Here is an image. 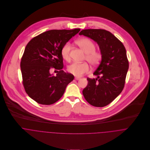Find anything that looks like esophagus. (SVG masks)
Returning <instances> with one entry per match:
<instances>
[{
	"mask_svg": "<svg viewBox=\"0 0 150 150\" xmlns=\"http://www.w3.org/2000/svg\"><path fill=\"white\" fill-rule=\"evenodd\" d=\"M74 79H75V80H79L80 79V78L79 77H75Z\"/></svg>",
	"mask_w": 150,
	"mask_h": 150,
	"instance_id": "obj_1",
	"label": "esophagus"
}]
</instances>
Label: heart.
<instances>
[{
	"label": "heart",
	"instance_id": "1",
	"mask_svg": "<svg viewBox=\"0 0 150 150\" xmlns=\"http://www.w3.org/2000/svg\"><path fill=\"white\" fill-rule=\"evenodd\" d=\"M76 43L84 50L86 53L85 59L89 64L96 66L100 64L102 59V53L96 50V45L91 39L88 38H81L77 40ZM71 44L69 42L64 43L61 50V54L62 58L66 61H69L70 52ZM89 70V66L86 62L77 63L74 62L69 65L67 67V71L77 77L81 76L84 73H87Z\"/></svg>",
	"mask_w": 150,
	"mask_h": 150
}]
</instances>
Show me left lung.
I'll use <instances>...</instances> for the list:
<instances>
[{
    "label": "left lung",
    "mask_w": 150,
    "mask_h": 150,
    "mask_svg": "<svg viewBox=\"0 0 150 150\" xmlns=\"http://www.w3.org/2000/svg\"><path fill=\"white\" fill-rule=\"evenodd\" d=\"M80 35L90 38L98 44L102 59L93 75L87 78L88 84L83 91L86 100L95 107H105L122 91L129 68L126 49L114 35L105 29H89Z\"/></svg>",
    "instance_id": "8db88e82"
}]
</instances>
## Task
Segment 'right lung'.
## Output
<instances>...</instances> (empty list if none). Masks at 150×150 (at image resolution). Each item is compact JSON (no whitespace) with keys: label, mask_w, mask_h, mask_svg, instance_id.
<instances>
[{"label":"right lung","mask_w":150,"mask_h":150,"mask_svg":"<svg viewBox=\"0 0 150 150\" xmlns=\"http://www.w3.org/2000/svg\"><path fill=\"white\" fill-rule=\"evenodd\" d=\"M80 30H50L27 44L20 64L22 84L28 96L37 103L44 105L55 103L63 96L66 86L73 80V74L62 70L61 50ZM52 69L57 71L56 76L50 73Z\"/></svg>","instance_id":"1"}]
</instances>
